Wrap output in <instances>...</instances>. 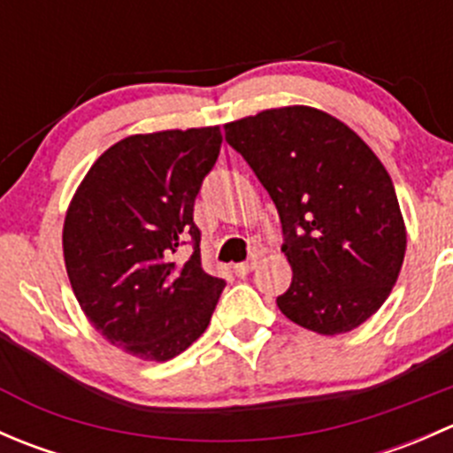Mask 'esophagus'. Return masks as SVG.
<instances>
[{
    "instance_id": "1",
    "label": "esophagus",
    "mask_w": 453,
    "mask_h": 453,
    "mask_svg": "<svg viewBox=\"0 0 453 453\" xmlns=\"http://www.w3.org/2000/svg\"><path fill=\"white\" fill-rule=\"evenodd\" d=\"M256 265H258V258H254L252 260H248V263H239V265H234V273L239 278H243V276H248L250 272H252V269L256 267Z\"/></svg>"
}]
</instances>
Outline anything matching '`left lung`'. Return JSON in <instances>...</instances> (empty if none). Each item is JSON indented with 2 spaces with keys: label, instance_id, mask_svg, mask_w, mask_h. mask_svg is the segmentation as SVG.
I'll list each match as a JSON object with an SVG mask.
<instances>
[{
  "label": "left lung",
  "instance_id": "1",
  "mask_svg": "<svg viewBox=\"0 0 453 453\" xmlns=\"http://www.w3.org/2000/svg\"><path fill=\"white\" fill-rule=\"evenodd\" d=\"M223 129L278 208L294 272L276 300L282 315L319 335L366 322L390 296L408 245L381 159L349 125L307 104Z\"/></svg>",
  "mask_w": 453,
  "mask_h": 453
}]
</instances>
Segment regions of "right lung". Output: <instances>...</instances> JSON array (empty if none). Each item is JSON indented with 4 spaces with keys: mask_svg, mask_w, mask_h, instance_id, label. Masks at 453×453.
<instances>
[{
    "mask_svg": "<svg viewBox=\"0 0 453 453\" xmlns=\"http://www.w3.org/2000/svg\"><path fill=\"white\" fill-rule=\"evenodd\" d=\"M221 142L219 127L129 135L91 164L67 205L63 258L76 300L109 344L144 362L199 340L226 287L201 267L193 221ZM188 235L194 256L173 264Z\"/></svg>",
    "mask_w": 453,
    "mask_h": 453,
    "instance_id": "add662e5",
    "label": "right lung"
}]
</instances>
